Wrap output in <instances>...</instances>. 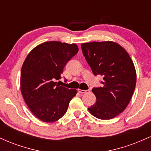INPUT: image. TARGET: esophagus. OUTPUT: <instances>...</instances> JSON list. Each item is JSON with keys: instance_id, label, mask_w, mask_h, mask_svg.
<instances>
[{"instance_id": "1", "label": "esophagus", "mask_w": 151, "mask_h": 151, "mask_svg": "<svg viewBox=\"0 0 151 151\" xmlns=\"http://www.w3.org/2000/svg\"><path fill=\"white\" fill-rule=\"evenodd\" d=\"M78 91H79V93H87V92H89V90H82V89H78Z\"/></svg>"}]
</instances>
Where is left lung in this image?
Listing matches in <instances>:
<instances>
[{
    "label": "left lung",
    "mask_w": 151,
    "mask_h": 151,
    "mask_svg": "<svg viewBox=\"0 0 151 151\" xmlns=\"http://www.w3.org/2000/svg\"><path fill=\"white\" fill-rule=\"evenodd\" d=\"M81 47L93 74L104 79L101 86L92 89L96 101L88 109L97 119H113L125 110L134 92V65L127 52L111 41L83 43Z\"/></svg>",
    "instance_id": "1"
}]
</instances>
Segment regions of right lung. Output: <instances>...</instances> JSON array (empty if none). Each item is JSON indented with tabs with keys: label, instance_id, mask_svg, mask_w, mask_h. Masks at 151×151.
Instances as JSON below:
<instances>
[{
	"label": "right lung",
	"instance_id": "right-lung-1",
	"mask_svg": "<svg viewBox=\"0 0 151 151\" xmlns=\"http://www.w3.org/2000/svg\"><path fill=\"white\" fill-rule=\"evenodd\" d=\"M78 50L76 44L50 41L35 47L26 58L20 90L30 111L40 120L54 122L67 112L77 90L60 86L55 81L61 79L65 65Z\"/></svg>",
	"mask_w": 151,
	"mask_h": 151
}]
</instances>
